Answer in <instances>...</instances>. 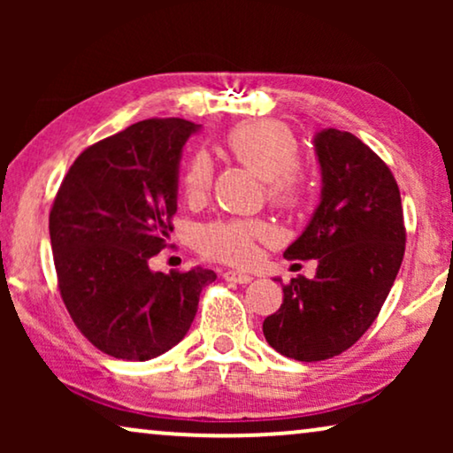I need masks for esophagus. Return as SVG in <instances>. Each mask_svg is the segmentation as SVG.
I'll return each mask as SVG.
<instances>
[{"label": "esophagus", "mask_w": 453, "mask_h": 453, "mask_svg": "<svg viewBox=\"0 0 453 453\" xmlns=\"http://www.w3.org/2000/svg\"><path fill=\"white\" fill-rule=\"evenodd\" d=\"M225 280L226 282H237V284H250L253 280V276L245 274V272L228 270V272H225Z\"/></svg>", "instance_id": "34e87169"}]
</instances>
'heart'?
<instances>
[{
  "label": "heart",
  "mask_w": 453,
  "mask_h": 453,
  "mask_svg": "<svg viewBox=\"0 0 453 453\" xmlns=\"http://www.w3.org/2000/svg\"><path fill=\"white\" fill-rule=\"evenodd\" d=\"M231 157L265 181V191L274 203L290 206L303 194V175L296 171L299 144L295 135L276 121H253L234 127L225 140ZM212 183V166L197 154L185 166L183 194L188 200H202ZM268 234L259 220H220L200 231V250L222 262L245 264L256 253L253 241Z\"/></svg>",
  "instance_id": "obj_1"
}]
</instances>
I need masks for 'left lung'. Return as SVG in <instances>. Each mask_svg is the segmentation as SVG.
<instances>
[{
  "label": "left lung",
  "instance_id": "1",
  "mask_svg": "<svg viewBox=\"0 0 453 453\" xmlns=\"http://www.w3.org/2000/svg\"><path fill=\"white\" fill-rule=\"evenodd\" d=\"M321 194L288 259H318L315 276L293 278L264 319L272 349L295 361H324L350 349L388 299L404 257V216L388 165L350 132L313 138ZM280 280V278H278Z\"/></svg>",
  "mask_w": 453,
  "mask_h": 453
}]
</instances>
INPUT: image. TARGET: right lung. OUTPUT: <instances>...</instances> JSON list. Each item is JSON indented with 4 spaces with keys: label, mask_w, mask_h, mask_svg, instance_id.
I'll use <instances>...</instances> for the list:
<instances>
[{
    "label": "right lung",
    "mask_w": 453,
    "mask_h": 453,
    "mask_svg": "<svg viewBox=\"0 0 453 453\" xmlns=\"http://www.w3.org/2000/svg\"><path fill=\"white\" fill-rule=\"evenodd\" d=\"M196 123L129 126L86 148L49 214L61 299L78 330L115 358L148 361L181 342L212 270L154 272L177 212L179 163Z\"/></svg>",
    "instance_id": "add662e5"
}]
</instances>
